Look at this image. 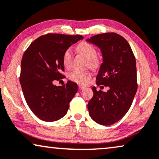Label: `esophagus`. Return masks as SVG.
Returning <instances> with one entry per match:
<instances>
[{
	"label": "esophagus",
	"instance_id": "34e87169",
	"mask_svg": "<svg viewBox=\"0 0 159 159\" xmlns=\"http://www.w3.org/2000/svg\"><path fill=\"white\" fill-rule=\"evenodd\" d=\"M85 88H86V86H82V85H79V90H82V89H84Z\"/></svg>",
	"mask_w": 159,
	"mask_h": 159
}]
</instances>
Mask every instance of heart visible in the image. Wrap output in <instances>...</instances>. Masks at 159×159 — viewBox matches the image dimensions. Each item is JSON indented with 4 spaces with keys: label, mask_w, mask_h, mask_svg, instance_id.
Returning a JSON list of instances; mask_svg holds the SVG:
<instances>
[{
    "label": "heart",
    "mask_w": 159,
    "mask_h": 159,
    "mask_svg": "<svg viewBox=\"0 0 159 159\" xmlns=\"http://www.w3.org/2000/svg\"><path fill=\"white\" fill-rule=\"evenodd\" d=\"M77 50L89 60V65L91 68H96L99 66V60L96 57L97 50L93 45L87 42H81L77 46ZM71 61H72V52L70 49H67L62 55V63L66 68H69L70 66ZM91 73L87 70H74L69 74V79L80 84H86L91 79Z\"/></svg>",
    "instance_id": "heart-1"
}]
</instances>
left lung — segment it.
<instances>
[{
  "label": "left lung",
  "mask_w": 159,
  "mask_h": 159,
  "mask_svg": "<svg viewBox=\"0 0 159 159\" xmlns=\"http://www.w3.org/2000/svg\"><path fill=\"white\" fill-rule=\"evenodd\" d=\"M86 41L98 47L102 55L97 84L109 88L104 92L93 87L89 115L98 124L112 125L127 112L137 91L135 58L127 40L116 33L97 34Z\"/></svg>",
  "instance_id": "1"
}]
</instances>
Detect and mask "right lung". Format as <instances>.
<instances>
[{"mask_svg":"<svg viewBox=\"0 0 159 159\" xmlns=\"http://www.w3.org/2000/svg\"><path fill=\"white\" fill-rule=\"evenodd\" d=\"M83 39L81 35L48 34L35 39L24 52L20 84L29 107L40 120L54 122L66 115L78 85L68 80L57 86L53 81L64 76L65 51Z\"/></svg>","mask_w":159,"mask_h":159,"instance_id":"1","label":"right lung"}]
</instances>
